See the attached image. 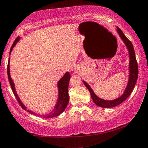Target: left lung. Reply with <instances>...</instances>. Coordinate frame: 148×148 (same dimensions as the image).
I'll use <instances>...</instances> for the list:
<instances>
[{
	"instance_id": "left-lung-1",
	"label": "left lung",
	"mask_w": 148,
	"mask_h": 148,
	"mask_svg": "<svg viewBox=\"0 0 148 148\" xmlns=\"http://www.w3.org/2000/svg\"><path fill=\"white\" fill-rule=\"evenodd\" d=\"M117 33H118L120 38L123 40L124 43L125 44V46H126L127 49H128L129 55H130V64H129L130 74H129L128 84L127 85V87L125 88V90L123 94L120 97L116 98V99L113 100H104L98 97L95 94V92L92 90L90 86L88 84V83H86L85 81H83L86 87L88 88L90 93L91 97L93 101H94V103H95L97 106L102 107V108H113V107L118 106V105L120 104L122 102H123L132 93L134 86H135L136 83L137 79H138V64H137L136 59L135 52H134L132 43L127 38V37L124 35L123 31L118 27L117 28Z\"/></svg>"
}]
</instances>
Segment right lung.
<instances>
[{"instance_id":"1","label":"right lung","mask_w":148,"mask_h":148,"mask_svg":"<svg viewBox=\"0 0 148 148\" xmlns=\"http://www.w3.org/2000/svg\"><path fill=\"white\" fill-rule=\"evenodd\" d=\"M20 40V37H17L16 39L15 40V41L13 43L11 49H10V53H11L12 51L13 48L14 47V46L16 45L18 40ZM8 79L10 81V86H11L12 90L13 93L14 94V96L16 97V99H17L18 103H19V105L21 106L25 111L29 112V113H32L33 115H39V116H41V115H38V114H35V112L32 111H29V110H27L26 106H24L23 103L21 102V101L20 100V98L18 97V95L16 94V90H15V86H14V84L13 82V81L12 80L11 76H10V58H9V62H8ZM70 74L69 73L67 72H66L65 74H64V76H62V78L60 79V81L58 82V100L57 102L56 103L55 106H54L53 110L51 112L48 113V114L45 115L44 118H55V117L58 116L61 113H62L64 111V109L67 107V104H68L69 102V94H68V86H69V79H70Z\"/></svg>"}]
</instances>
